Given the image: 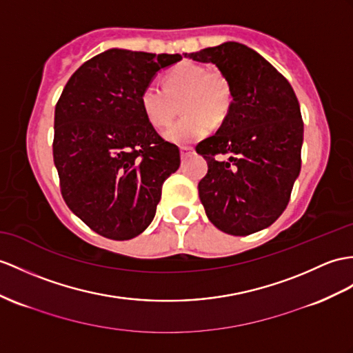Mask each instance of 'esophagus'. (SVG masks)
<instances>
[{"mask_svg": "<svg viewBox=\"0 0 353 353\" xmlns=\"http://www.w3.org/2000/svg\"><path fill=\"white\" fill-rule=\"evenodd\" d=\"M179 152H181V159H187L188 156H190V154L194 152V148L193 147H181Z\"/></svg>", "mask_w": 353, "mask_h": 353, "instance_id": "34e87169", "label": "esophagus"}]
</instances>
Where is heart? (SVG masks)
Segmentation results:
<instances>
[{"label":"heart","mask_w":353,"mask_h":353,"mask_svg":"<svg viewBox=\"0 0 353 353\" xmlns=\"http://www.w3.org/2000/svg\"><path fill=\"white\" fill-rule=\"evenodd\" d=\"M234 92L228 77L202 64L183 61L163 76V87L148 83L141 92L145 117L156 128L168 127L181 103L184 118L170 125L163 137L175 145H190L221 124L229 115Z\"/></svg>","instance_id":"b5f03b06"}]
</instances>
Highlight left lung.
I'll return each mask as SVG.
<instances>
[{
  "label": "left lung",
  "mask_w": 353,
  "mask_h": 353,
  "mask_svg": "<svg viewBox=\"0 0 353 353\" xmlns=\"http://www.w3.org/2000/svg\"><path fill=\"white\" fill-rule=\"evenodd\" d=\"M212 63L234 92L229 115L196 147L208 163L197 188L206 217L229 235L245 236L271 226L286 210L301 170L304 124L286 77L236 41L184 54ZM230 153L226 162L215 159Z\"/></svg>",
  "instance_id": "left-lung-1"
}]
</instances>
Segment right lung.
<instances>
[{
    "instance_id": "right-lung-1",
    "label": "right lung",
    "mask_w": 353,
    "mask_h": 353,
    "mask_svg": "<svg viewBox=\"0 0 353 353\" xmlns=\"http://www.w3.org/2000/svg\"><path fill=\"white\" fill-rule=\"evenodd\" d=\"M181 59L108 49L77 68L57 103L54 163L63 197L101 236L124 241L142 234L163 183L179 168L178 147L154 130L141 92Z\"/></svg>"
}]
</instances>
